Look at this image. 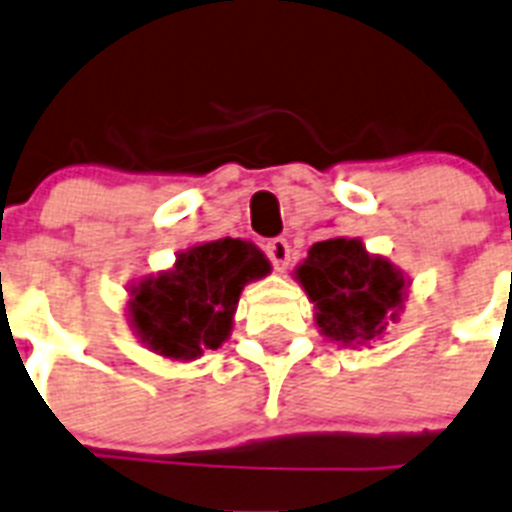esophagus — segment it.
Wrapping results in <instances>:
<instances>
[{
  "mask_svg": "<svg viewBox=\"0 0 512 512\" xmlns=\"http://www.w3.org/2000/svg\"><path fill=\"white\" fill-rule=\"evenodd\" d=\"M265 255H268V260L273 263V268H276L278 273H284L286 265H289V257H292V249H289V242H286V239H270V242L265 244Z\"/></svg>",
  "mask_w": 512,
  "mask_h": 512,
  "instance_id": "1",
  "label": "esophagus"
}]
</instances>
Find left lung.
I'll list each match as a JSON object with an SVG mask.
<instances>
[{
  "instance_id": "1",
  "label": "left lung",
  "mask_w": 512,
  "mask_h": 512,
  "mask_svg": "<svg viewBox=\"0 0 512 512\" xmlns=\"http://www.w3.org/2000/svg\"><path fill=\"white\" fill-rule=\"evenodd\" d=\"M297 281L315 305L321 334L339 344H368L384 334L400 318L410 284L389 260L344 236L313 244Z\"/></svg>"
}]
</instances>
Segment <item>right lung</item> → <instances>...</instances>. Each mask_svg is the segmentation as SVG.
Wrapping results in <instances>:
<instances>
[{"instance_id": "right-lung-1", "label": "right lung", "mask_w": 512, "mask_h": 512, "mask_svg": "<svg viewBox=\"0 0 512 512\" xmlns=\"http://www.w3.org/2000/svg\"><path fill=\"white\" fill-rule=\"evenodd\" d=\"M268 270L270 263L252 242L197 244L181 252L170 270L131 286V328L147 350L170 360L218 350L231 334L244 284Z\"/></svg>"}]
</instances>
